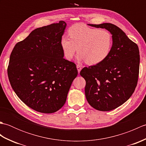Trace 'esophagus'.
<instances>
[{"label":"esophagus","mask_w":146,"mask_h":146,"mask_svg":"<svg viewBox=\"0 0 146 146\" xmlns=\"http://www.w3.org/2000/svg\"><path fill=\"white\" fill-rule=\"evenodd\" d=\"M76 68H77V70H78V73L80 72V71L82 70V66H80V64H77L76 65Z\"/></svg>","instance_id":"obj_1"}]
</instances>
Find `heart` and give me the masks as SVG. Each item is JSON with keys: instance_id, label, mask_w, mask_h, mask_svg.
I'll list each match as a JSON object with an SVG mask.
<instances>
[{"instance_id": "b5f03b06", "label": "heart", "mask_w": 146, "mask_h": 146, "mask_svg": "<svg viewBox=\"0 0 146 146\" xmlns=\"http://www.w3.org/2000/svg\"><path fill=\"white\" fill-rule=\"evenodd\" d=\"M68 35L70 38L63 36L61 39L62 51L68 60L73 58L78 49L79 61L85 60L88 64L96 65L106 60L112 48V35L107 30L76 24L69 29Z\"/></svg>"}]
</instances>
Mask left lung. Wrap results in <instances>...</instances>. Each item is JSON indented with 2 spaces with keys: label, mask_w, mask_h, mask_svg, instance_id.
<instances>
[{
  "label": "left lung",
  "mask_w": 146,
  "mask_h": 146,
  "mask_svg": "<svg viewBox=\"0 0 146 146\" xmlns=\"http://www.w3.org/2000/svg\"><path fill=\"white\" fill-rule=\"evenodd\" d=\"M88 25L107 29L112 35V48L106 60L80 71L86 81L88 104L96 110L110 111L124 104L135 90L140 63L139 48L114 24Z\"/></svg>",
  "instance_id": "obj_1"
}]
</instances>
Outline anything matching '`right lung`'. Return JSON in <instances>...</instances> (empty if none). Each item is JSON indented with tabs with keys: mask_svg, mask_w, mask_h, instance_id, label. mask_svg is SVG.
<instances>
[{
	"mask_svg": "<svg viewBox=\"0 0 146 146\" xmlns=\"http://www.w3.org/2000/svg\"><path fill=\"white\" fill-rule=\"evenodd\" d=\"M64 21L37 28L12 50L7 69L17 97L29 107L44 113L60 110L66 100L76 64L63 58L61 39Z\"/></svg>",
	"mask_w": 146,
	"mask_h": 146,
	"instance_id": "add662e5",
	"label": "right lung"
}]
</instances>
